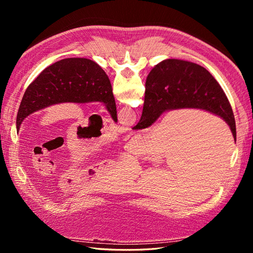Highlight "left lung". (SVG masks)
<instances>
[{
	"instance_id": "1",
	"label": "left lung",
	"mask_w": 253,
	"mask_h": 253,
	"mask_svg": "<svg viewBox=\"0 0 253 253\" xmlns=\"http://www.w3.org/2000/svg\"><path fill=\"white\" fill-rule=\"evenodd\" d=\"M102 102L117 122V111L108 75L94 61L67 58L51 64L26 88L17 116V129L27 116L47 106Z\"/></svg>"
}]
</instances>
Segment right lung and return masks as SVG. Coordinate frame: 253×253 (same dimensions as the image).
I'll return each mask as SVG.
<instances>
[{
    "mask_svg": "<svg viewBox=\"0 0 253 253\" xmlns=\"http://www.w3.org/2000/svg\"><path fill=\"white\" fill-rule=\"evenodd\" d=\"M141 118L133 129L149 127L164 112L200 109L223 118L234 140L233 112L223 88L205 67L189 61L167 59L148 75Z\"/></svg>",
    "mask_w": 253,
    "mask_h": 253,
    "instance_id": "right-lung-1",
    "label": "right lung"
}]
</instances>
